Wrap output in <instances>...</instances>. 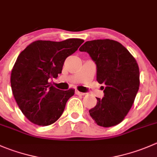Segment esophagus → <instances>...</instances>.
Segmentation results:
<instances>
[{"instance_id": "34e87169", "label": "esophagus", "mask_w": 157, "mask_h": 157, "mask_svg": "<svg viewBox=\"0 0 157 157\" xmlns=\"http://www.w3.org/2000/svg\"><path fill=\"white\" fill-rule=\"evenodd\" d=\"M75 93H76V94H77V95H80V96H83V95H85L84 93L80 92V91H78V90H76Z\"/></svg>"}]
</instances>
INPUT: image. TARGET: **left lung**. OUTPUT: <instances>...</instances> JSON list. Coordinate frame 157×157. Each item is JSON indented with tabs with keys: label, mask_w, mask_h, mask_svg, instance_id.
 Masks as SVG:
<instances>
[{
	"label": "left lung",
	"mask_w": 157,
	"mask_h": 157,
	"mask_svg": "<svg viewBox=\"0 0 157 157\" xmlns=\"http://www.w3.org/2000/svg\"><path fill=\"white\" fill-rule=\"evenodd\" d=\"M80 51L87 52L97 64V80L105 85L104 97L89 110L97 125L110 127L124 120L140 86L137 62L121 43L109 39L86 41Z\"/></svg>",
	"instance_id": "1"
}]
</instances>
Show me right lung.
Instances as JSON below:
<instances>
[{"mask_svg":"<svg viewBox=\"0 0 157 157\" xmlns=\"http://www.w3.org/2000/svg\"><path fill=\"white\" fill-rule=\"evenodd\" d=\"M83 41L81 39L36 40L19 54L12 68L10 84L20 109L31 123L49 126L62 115L75 90H60L50 80L58 77L67 57Z\"/></svg>","mask_w":157,"mask_h":157,"instance_id":"obj_1","label":"right lung"}]
</instances>
